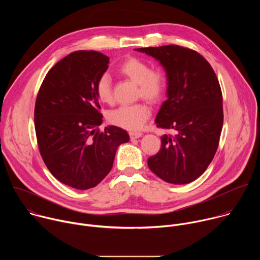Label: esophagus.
Returning <instances> with one entry per match:
<instances>
[{
  "instance_id": "obj_1",
  "label": "esophagus",
  "mask_w": 260,
  "mask_h": 260,
  "mask_svg": "<svg viewBox=\"0 0 260 260\" xmlns=\"http://www.w3.org/2000/svg\"><path fill=\"white\" fill-rule=\"evenodd\" d=\"M143 136V134L141 132H131L129 133V137L132 140H135V139H139Z\"/></svg>"
}]
</instances>
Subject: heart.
Returning a JSON list of instances; mask_svg holds the SVG:
<instances>
[{
	"label": "heart",
	"mask_w": 260,
	"mask_h": 260,
	"mask_svg": "<svg viewBox=\"0 0 260 260\" xmlns=\"http://www.w3.org/2000/svg\"><path fill=\"white\" fill-rule=\"evenodd\" d=\"M119 72L137 83L139 89L138 96H142L148 102L154 103L158 101L165 89V80L161 73L153 71L143 60L128 58L121 63ZM95 93L100 102L104 104H112L114 101L112 83L107 74L102 75L95 85ZM151 115V110L144 103L124 105L111 111L108 114V120L121 128L127 131L140 129Z\"/></svg>",
	"instance_id": "heart-1"
}]
</instances>
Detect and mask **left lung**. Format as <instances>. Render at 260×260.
<instances>
[{
	"mask_svg": "<svg viewBox=\"0 0 260 260\" xmlns=\"http://www.w3.org/2000/svg\"><path fill=\"white\" fill-rule=\"evenodd\" d=\"M164 67L167 100L155 118L164 135L161 149L148 158V167L172 184L198 179L211 164L223 124L222 92L210 63L197 51L177 45L137 48Z\"/></svg>",
	"mask_w": 260,
	"mask_h": 260,
	"instance_id": "8db88e82",
	"label": "left lung"
}]
</instances>
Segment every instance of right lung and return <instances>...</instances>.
<instances>
[{
  "instance_id": "obj_1",
  "label": "right lung",
  "mask_w": 260,
  "mask_h": 260,
  "mask_svg": "<svg viewBox=\"0 0 260 260\" xmlns=\"http://www.w3.org/2000/svg\"><path fill=\"white\" fill-rule=\"evenodd\" d=\"M109 57L79 50L59 60L48 73L37 95L35 129L41 156L50 173L70 187L92 188L110 173L126 131L103 123L95 93Z\"/></svg>"
}]
</instances>
